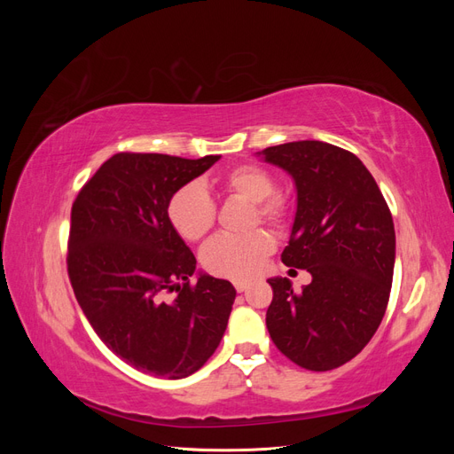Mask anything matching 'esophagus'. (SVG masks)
Segmentation results:
<instances>
[{"label": "esophagus", "mask_w": 454, "mask_h": 454, "mask_svg": "<svg viewBox=\"0 0 454 454\" xmlns=\"http://www.w3.org/2000/svg\"><path fill=\"white\" fill-rule=\"evenodd\" d=\"M248 286H250L248 282H240V280H239V282H235V290H237L239 294H242V292H244L246 287H248Z\"/></svg>", "instance_id": "esophagus-1"}]
</instances>
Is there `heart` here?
<instances>
[{"label":"heart","instance_id":"heart-1","mask_svg":"<svg viewBox=\"0 0 454 454\" xmlns=\"http://www.w3.org/2000/svg\"><path fill=\"white\" fill-rule=\"evenodd\" d=\"M274 176L257 164H240L219 177V189L231 199L252 202L250 227L267 223L274 229H286L292 219V206L278 191ZM168 219L177 235L189 242L204 239L214 229L217 208L214 199L200 184L182 185L168 200ZM274 242L263 231L250 235H219L200 252L202 267L231 280H246L263 265L272 254Z\"/></svg>","mask_w":454,"mask_h":454}]
</instances>
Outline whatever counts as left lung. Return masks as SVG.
<instances>
[{"mask_svg":"<svg viewBox=\"0 0 454 454\" xmlns=\"http://www.w3.org/2000/svg\"><path fill=\"white\" fill-rule=\"evenodd\" d=\"M263 155L290 172L297 187L282 263L312 274L301 292L287 278L269 280L270 339L299 367H340L364 350L387 312L395 257L390 208L347 149L303 140L267 147Z\"/></svg>","mask_w":454,"mask_h":454,"instance_id":"8db88e82","label":"left lung"}]
</instances>
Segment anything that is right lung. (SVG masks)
Instances as JSON below:
<instances>
[{
  "instance_id": "right-lung-1",
  "label": "right lung",
  "mask_w": 454,
  "mask_h": 454,
  "mask_svg": "<svg viewBox=\"0 0 454 454\" xmlns=\"http://www.w3.org/2000/svg\"><path fill=\"white\" fill-rule=\"evenodd\" d=\"M217 159L125 151L74 200L66 261L77 303L106 347L144 373H195L225 333L235 287L208 274L189 282L197 259L167 212L176 191Z\"/></svg>"
}]
</instances>
